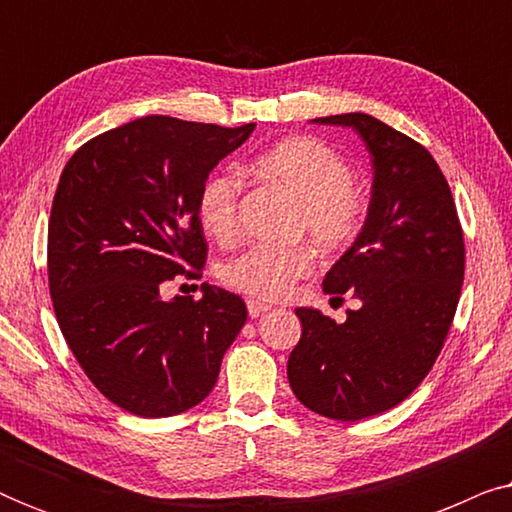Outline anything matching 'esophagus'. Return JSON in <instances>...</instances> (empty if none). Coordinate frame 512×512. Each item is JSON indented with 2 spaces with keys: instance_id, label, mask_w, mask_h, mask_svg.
Masks as SVG:
<instances>
[{
  "instance_id": "34e87169",
  "label": "esophagus",
  "mask_w": 512,
  "mask_h": 512,
  "mask_svg": "<svg viewBox=\"0 0 512 512\" xmlns=\"http://www.w3.org/2000/svg\"><path fill=\"white\" fill-rule=\"evenodd\" d=\"M247 310H249V317L256 319V317H261V314L268 312L270 305L261 303V300H247Z\"/></svg>"
}]
</instances>
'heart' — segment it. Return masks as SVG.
Segmentation results:
<instances>
[{
  "instance_id": "b5f03b06",
  "label": "heart",
  "mask_w": 512,
  "mask_h": 512,
  "mask_svg": "<svg viewBox=\"0 0 512 512\" xmlns=\"http://www.w3.org/2000/svg\"><path fill=\"white\" fill-rule=\"evenodd\" d=\"M258 177L272 181L296 200L293 235L310 237L324 256L345 254L359 242L370 216V200L352 181L349 163L317 137L284 139L251 163ZM242 179L221 170L205 179L198 193V219L219 244L240 235ZM314 270V251L305 244L289 249H249L221 265L219 277L230 291L256 300L291 296L300 279Z\"/></svg>"
}]
</instances>
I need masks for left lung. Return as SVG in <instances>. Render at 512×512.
<instances>
[{
    "mask_svg": "<svg viewBox=\"0 0 512 512\" xmlns=\"http://www.w3.org/2000/svg\"><path fill=\"white\" fill-rule=\"evenodd\" d=\"M356 130L373 156V198L359 242L324 291L352 296L345 324L298 307L289 384L305 408L338 422L405 401L443 349L464 284L466 247L445 174L422 144L368 114L314 118Z\"/></svg>",
    "mask_w": 512,
    "mask_h": 512,
    "instance_id": "8db88e82",
    "label": "left lung"
}]
</instances>
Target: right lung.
Instances as JSON below:
<instances>
[{"label": "right lung", "instance_id": "obj_1", "mask_svg": "<svg viewBox=\"0 0 512 512\" xmlns=\"http://www.w3.org/2000/svg\"><path fill=\"white\" fill-rule=\"evenodd\" d=\"M256 123L144 116L76 149L48 219V289L83 373L118 408L172 417L214 389L247 321L235 293L163 300L174 277L200 279L207 240L198 193Z\"/></svg>", "mask_w": 512, "mask_h": 512}]
</instances>
